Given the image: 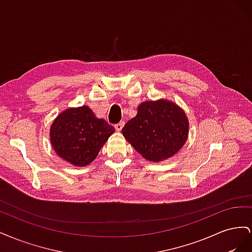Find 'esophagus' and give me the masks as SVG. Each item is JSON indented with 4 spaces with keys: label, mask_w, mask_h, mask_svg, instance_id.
<instances>
[{
    "label": "esophagus",
    "mask_w": 252,
    "mask_h": 252,
    "mask_svg": "<svg viewBox=\"0 0 252 252\" xmlns=\"http://www.w3.org/2000/svg\"><path fill=\"white\" fill-rule=\"evenodd\" d=\"M123 126H124V122H120V123L114 125V128L117 129V131H121L122 128H123Z\"/></svg>",
    "instance_id": "obj_1"
}]
</instances>
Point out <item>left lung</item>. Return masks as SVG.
<instances>
[{
  "mask_svg": "<svg viewBox=\"0 0 252 252\" xmlns=\"http://www.w3.org/2000/svg\"><path fill=\"white\" fill-rule=\"evenodd\" d=\"M189 122L181 107L162 98L139 105L136 116L122 129L125 139L144 158L161 162L184 146Z\"/></svg>",
  "mask_w": 252,
  "mask_h": 252,
  "instance_id": "obj_1",
  "label": "left lung"
}]
</instances>
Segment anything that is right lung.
Segmentation results:
<instances>
[{"instance_id": "add662e5", "label": "right lung", "mask_w": 252, "mask_h": 252, "mask_svg": "<svg viewBox=\"0 0 252 252\" xmlns=\"http://www.w3.org/2000/svg\"><path fill=\"white\" fill-rule=\"evenodd\" d=\"M113 132L114 128L104 119L82 106L59 114L50 127V142L60 158L84 167L94 161Z\"/></svg>"}]
</instances>
